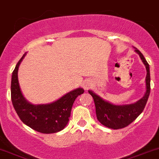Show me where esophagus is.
I'll return each mask as SVG.
<instances>
[{
  "label": "esophagus",
  "mask_w": 159,
  "mask_h": 159,
  "mask_svg": "<svg viewBox=\"0 0 159 159\" xmlns=\"http://www.w3.org/2000/svg\"><path fill=\"white\" fill-rule=\"evenodd\" d=\"M89 86H90V83L89 82H86V83H84V89H88L89 88Z\"/></svg>",
  "instance_id": "1"
}]
</instances>
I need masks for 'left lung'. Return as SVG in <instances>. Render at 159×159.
<instances>
[{
  "instance_id": "8db88e82",
  "label": "left lung",
  "mask_w": 159,
  "mask_h": 159,
  "mask_svg": "<svg viewBox=\"0 0 159 159\" xmlns=\"http://www.w3.org/2000/svg\"><path fill=\"white\" fill-rule=\"evenodd\" d=\"M135 51L139 54L147 70V75L145 78L146 92L143 98H142L134 104L126 105H114L109 102L104 101L91 91H89V93L93 97L95 104L96 115L98 120L100 121L101 124L109 129H120L128 126L143 111L146 105L151 89L149 65L144 57L143 54L139 50L135 49Z\"/></svg>"
}]
</instances>
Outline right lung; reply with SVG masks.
<instances>
[{"mask_svg":"<svg viewBox=\"0 0 159 159\" xmlns=\"http://www.w3.org/2000/svg\"><path fill=\"white\" fill-rule=\"evenodd\" d=\"M25 54L17 62L12 73L11 94L13 106L20 119L32 129L44 134L61 131L69 121L75 99L84 93V89H78L70 91L59 100L48 105H31L24 98L17 79L18 67Z\"/></svg>","mask_w":159,"mask_h":159,"instance_id":"1","label":"right lung"}]
</instances>
